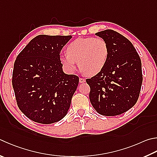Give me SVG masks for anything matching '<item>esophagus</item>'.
Returning <instances> with one entry per match:
<instances>
[{
	"instance_id": "obj_1",
	"label": "esophagus",
	"mask_w": 157,
	"mask_h": 157,
	"mask_svg": "<svg viewBox=\"0 0 157 157\" xmlns=\"http://www.w3.org/2000/svg\"><path fill=\"white\" fill-rule=\"evenodd\" d=\"M79 82H80V83H84V82H86V79H84V78H79Z\"/></svg>"
}]
</instances>
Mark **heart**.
<instances>
[{
  "mask_svg": "<svg viewBox=\"0 0 157 157\" xmlns=\"http://www.w3.org/2000/svg\"><path fill=\"white\" fill-rule=\"evenodd\" d=\"M67 55L59 58L61 64L68 72L73 73L77 62L83 72L94 76L101 72L109 58V47L101 38H78L68 45Z\"/></svg>",
  "mask_w": 157,
  "mask_h": 157,
  "instance_id": "1",
  "label": "heart"
}]
</instances>
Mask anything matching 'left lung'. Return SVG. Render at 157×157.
<instances>
[{
    "label": "left lung",
    "mask_w": 157,
    "mask_h": 157,
    "mask_svg": "<svg viewBox=\"0 0 157 157\" xmlns=\"http://www.w3.org/2000/svg\"><path fill=\"white\" fill-rule=\"evenodd\" d=\"M95 35L107 42L109 58L101 72L86 79L90 103L100 115H121L138 100L143 81L140 57L129 40L115 31Z\"/></svg>",
    "instance_id": "8db88e82"
}]
</instances>
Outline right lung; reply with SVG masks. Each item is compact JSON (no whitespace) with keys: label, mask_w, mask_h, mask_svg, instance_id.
<instances>
[{"label":"right lung","mask_w":157,"mask_h":157,"mask_svg":"<svg viewBox=\"0 0 157 157\" xmlns=\"http://www.w3.org/2000/svg\"><path fill=\"white\" fill-rule=\"evenodd\" d=\"M71 36L39 35L17 56L12 85L17 104L37 123L50 124L67 114L79 78L64 73L60 51Z\"/></svg>","instance_id":"add662e5"}]
</instances>
